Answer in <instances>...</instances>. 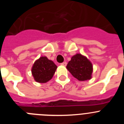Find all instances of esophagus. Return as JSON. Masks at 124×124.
<instances>
[{
    "label": "esophagus",
    "mask_w": 124,
    "mask_h": 124,
    "mask_svg": "<svg viewBox=\"0 0 124 124\" xmlns=\"http://www.w3.org/2000/svg\"><path fill=\"white\" fill-rule=\"evenodd\" d=\"M66 64H67V63H66V62H63V63H61V65L63 66H66Z\"/></svg>",
    "instance_id": "1"
}]
</instances>
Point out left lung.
<instances>
[{"label":"left lung","mask_w":124,"mask_h":124,"mask_svg":"<svg viewBox=\"0 0 124 124\" xmlns=\"http://www.w3.org/2000/svg\"><path fill=\"white\" fill-rule=\"evenodd\" d=\"M66 68L79 81H84L92 78L93 64L87 57L80 53H77L71 57Z\"/></svg>","instance_id":"left-lung-1"}]
</instances>
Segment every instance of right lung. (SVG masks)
<instances>
[{"label": "right lung", "instance_id": "right-lung-1", "mask_svg": "<svg viewBox=\"0 0 124 124\" xmlns=\"http://www.w3.org/2000/svg\"><path fill=\"white\" fill-rule=\"evenodd\" d=\"M57 66L46 56H41L36 60L31 68V74L36 82L45 83L53 78Z\"/></svg>", "mask_w": 124, "mask_h": 124}]
</instances>
